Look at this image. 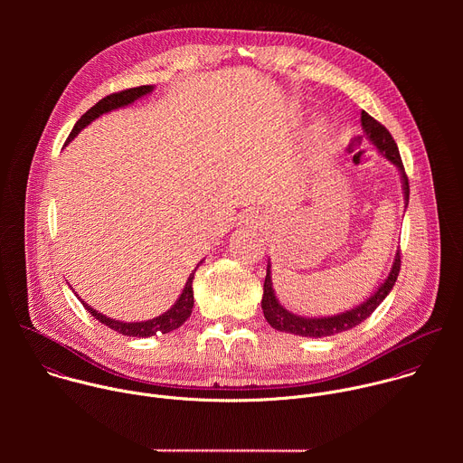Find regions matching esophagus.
Returning a JSON list of instances; mask_svg holds the SVG:
<instances>
[{
  "label": "esophagus",
  "mask_w": 463,
  "mask_h": 463,
  "mask_svg": "<svg viewBox=\"0 0 463 463\" xmlns=\"http://www.w3.org/2000/svg\"><path fill=\"white\" fill-rule=\"evenodd\" d=\"M245 223L247 225H260L261 223V216L256 211H250L245 214Z\"/></svg>",
  "instance_id": "esophagus-1"
}]
</instances>
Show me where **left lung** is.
<instances>
[{
  "label": "left lung",
  "instance_id": "8db88e82",
  "mask_svg": "<svg viewBox=\"0 0 463 463\" xmlns=\"http://www.w3.org/2000/svg\"><path fill=\"white\" fill-rule=\"evenodd\" d=\"M361 126H363L366 139L377 148V152L386 161H390L395 168H398V172L402 175L405 209H407L411 188H409V177L405 174L398 145H395V141L388 134V129L383 124H379L375 118H372L366 111L361 113ZM400 268H402V258H400V250H398L393 256L388 277L363 304H359L348 311L337 313V315H329V317H302V315L291 313L279 302L275 289H273V280H271V261L268 260V275H266V282H263V297H261L263 317H266V320L275 329H279V332H286V334H293V335H300V337L320 339V337H329V335L348 332V329H352V327L359 326L363 320H366L377 309V306L388 297L395 280H398Z\"/></svg>",
  "mask_w": 463,
  "mask_h": 463
}]
</instances>
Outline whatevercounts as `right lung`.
Masks as SVG:
<instances>
[{
	"label": "right lung",
	"instance_id": "right-lung-1",
	"mask_svg": "<svg viewBox=\"0 0 463 463\" xmlns=\"http://www.w3.org/2000/svg\"><path fill=\"white\" fill-rule=\"evenodd\" d=\"M154 91V86H139V88H131V90H126V91H120V93H113V95H108L104 97L102 100H99L91 109H88L79 120L77 124L73 126L71 134L68 137V143H71L80 131L90 126L93 120H97L100 115L104 113H109L113 109H118V108H126L129 104H134L136 100H139L141 97H146ZM203 261V260H202ZM200 261V263H202ZM200 263H197L195 269L200 268ZM195 269L190 273L181 295L177 297V300L174 302V306L170 309H166L165 313H161L159 317H154L150 320H141V322H124V320H115L111 317H106L102 315L100 311L93 309L90 304H86L75 291L77 298L82 302V306L88 309V313H91V317H95L99 322H102L104 326L111 327L113 332H118L122 335H128V337H152V335H161V334H170L174 332L175 327H179L192 313V307H194V291H192V280H194V273ZM71 288V286H70ZM73 289V288H71Z\"/></svg>",
	"mask_w": 463,
	"mask_h": 463
}]
</instances>
